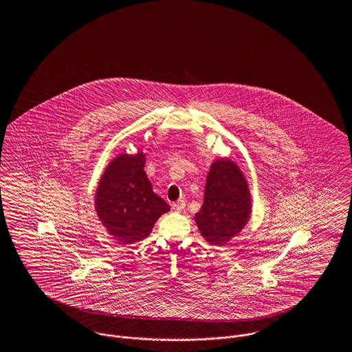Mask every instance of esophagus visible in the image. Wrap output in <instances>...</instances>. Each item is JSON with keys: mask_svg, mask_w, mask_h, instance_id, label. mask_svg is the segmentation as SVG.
<instances>
[{"mask_svg": "<svg viewBox=\"0 0 352 352\" xmlns=\"http://www.w3.org/2000/svg\"><path fill=\"white\" fill-rule=\"evenodd\" d=\"M171 207H173V210H174V211L179 212V211L184 210V207H186V203H184V199H179V201H175V203H173V204H171Z\"/></svg>", "mask_w": 352, "mask_h": 352, "instance_id": "obj_1", "label": "esophagus"}]
</instances>
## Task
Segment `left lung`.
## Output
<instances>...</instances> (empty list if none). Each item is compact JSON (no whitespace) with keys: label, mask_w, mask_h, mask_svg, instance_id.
Returning a JSON list of instances; mask_svg holds the SVG:
<instances>
[{"label":"left lung","mask_w":352,"mask_h":352,"mask_svg":"<svg viewBox=\"0 0 352 352\" xmlns=\"http://www.w3.org/2000/svg\"><path fill=\"white\" fill-rule=\"evenodd\" d=\"M251 218V192L240 168L230 158L212 162L195 223L204 240L224 245Z\"/></svg>","instance_id":"left-lung-1"}]
</instances>
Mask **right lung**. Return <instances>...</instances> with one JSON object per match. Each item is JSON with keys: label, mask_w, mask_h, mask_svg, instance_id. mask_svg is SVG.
Masks as SVG:
<instances>
[{"label": "right lung", "mask_w": 352, "mask_h": 352, "mask_svg": "<svg viewBox=\"0 0 352 352\" xmlns=\"http://www.w3.org/2000/svg\"><path fill=\"white\" fill-rule=\"evenodd\" d=\"M145 154H120L107 166L96 190L95 208L109 234L132 244L151 234L154 223L170 211L151 187Z\"/></svg>", "instance_id": "add662e5"}]
</instances>
